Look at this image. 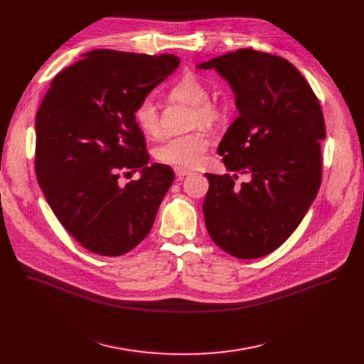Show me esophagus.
Wrapping results in <instances>:
<instances>
[{"mask_svg": "<svg viewBox=\"0 0 364 364\" xmlns=\"http://www.w3.org/2000/svg\"><path fill=\"white\" fill-rule=\"evenodd\" d=\"M189 173H191V171H189V170H186V168H175V175H176V178L178 179H182L183 176H186V175H189Z\"/></svg>", "mask_w": 364, "mask_h": 364, "instance_id": "esophagus-1", "label": "esophagus"}]
</instances>
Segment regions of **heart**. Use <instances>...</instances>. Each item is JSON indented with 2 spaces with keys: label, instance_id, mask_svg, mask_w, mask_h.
Wrapping results in <instances>:
<instances>
[{
  "label": "heart",
  "instance_id": "heart-1",
  "mask_svg": "<svg viewBox=\"0 0 364 364\" xmlns=\"http://www.w3.org/2000/svg\"><path fill=\"white\" fill-rule=\"evenodd\" d=\"M170 96L186 103L189 107H194V124H213L220 115L218 105L207 100L209 99V92H207L205 85L193 74L183 75L173 84L170 89ZM134 121L146 134L157 136L160 133L159 112L151 99L142 100L134 108ZM209 144V136L203 132L171 137V139L166 141L157 149V159L167 166L178 168H193L203 163Z\"/></svg>",
  "mask_w": 364,
  "mask_h": 364
}]
</instances>
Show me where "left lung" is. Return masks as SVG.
<instances>
[{"instance_id": "left-lung-1", "label": "left lung", "mask_w": 364, "mask_h": 364, "mask_svg": "<svg viewBox=\"0 0 364 364\" xmlns=\"http://www.w3.org/2000/svg\"><path fill=\"white\" fill-rule=\"evenodd\" d=\"M230 84L237 119L218 146L234 175H212L203 203L207 231L238 259L280 247L313 204L321 183L320 103L298 69L283 58L241 48L198 63ZM237 172L249 183L237 186Z\"/></svg>"}]
</instances>
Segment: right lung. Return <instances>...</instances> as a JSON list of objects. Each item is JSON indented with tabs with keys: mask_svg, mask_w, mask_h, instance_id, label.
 <instances>
[{
	"mask_svg": "<svg viewBox=\"0 0 364 364\" xmlns=\"http://www.w3.org/2000/svg\"><path fill=\"white\" fill-rule=\"evenodd\" d=\"M175 55L148 56L99 48L65 68L36 118V171L63 228L102 256L130 252L149 234L175 179L149 163L134 108L176 71ZM141 178L119 185L123 171Z\"/></svg>",
	"mask_w": 364,
	"mask_h": 364,
	"instance_id": "right-lung-1",
	"label": "right lung"
}]
</instances>
